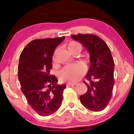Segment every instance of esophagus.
<instances>
[{"instance_id":"1","label":"esophagus","mask_w":134,"mask_h":134,"mask_svg":"<svg viewBox=\"0 0 134 134\" xmlns=\"http://www.w3.org/2000/svg\"><path fill=\"white\" fill-rule=\"evenodd\" d=\"M76 83H68V84H67V87H70V86H75L76 85Z\"/></svg>"}]
</instances>
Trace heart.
Segmentation results:
<instances>
[{"mask_svg":"<svg viewBox=\"0 0 134 134\" xmlns=\"http://www.w3.org/2000/svg\"><path fill=\"white\" fill-rule=\"evenodd\" d=\"M69 51L72 53L81 50V44L76 41H72L67 44ZM53 59L54 60V57ZM84 74V67L81 64H73L64 67L60 73V79L63 82H76L81 79Z\"/></svg>","mask_w":134,"mask_h":134,"instance_id":"1","label":"heart"}]
</instances>
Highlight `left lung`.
I'll return each mask as SVG.
<instances>
[{"label": "left lung", "mask_w": 134, "mask_h": 134, "mask_svg": "<svg viewBox=\"0 0 134 134\" xmlns=\"http://www.w3.org/2000/svg\"><path fill=\"white\" fill-rule=\"evenodd\" d=\"M90 53V67L85 77L87 92L80 96L86 108L93 111L103 110L111 98L114 85V61L110 48L101 38L92 34L72 35Z\"/></svg>", "instance_id": "obj_1"}]
</instances>
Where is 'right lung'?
Listing matches in <instances>:
<instances>
[{
  "label": "right lung",
  "instance_id": "right-lung-1",
  "mask_svg": "<svg viewBox=\"0 0 134 134\" xmlns=\"http://www.w3.org/2000/svg\"><path fill=\"white\" fill-rule=\"evenodd\" d=\"M64 39L65 36L33 40L20 55L18 79L21 90L28 104L40 116L53 114L62 104L66 86L57 84V78L50 72L55 49Z\"/></svg>",
  "mask_w": 134,
  "mask_h": 134
}]
</instances>
